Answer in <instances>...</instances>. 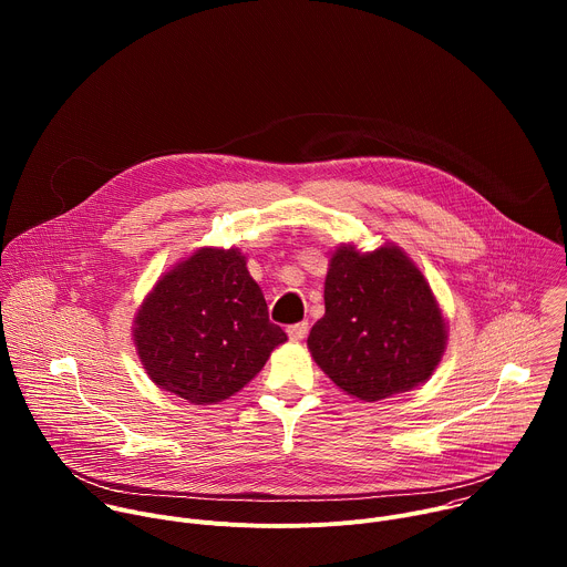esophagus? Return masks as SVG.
I'll return each instance as SVG.
<instances>
[{
    "instance_id": "1",
    "label": "esophagus",
    "mask_w": 567,
    "mask_h": 567,
    "mask_svg": "<svg viewBox=\"0 0 567 567\" xmlns=\"http://www.w3.org/2000/svg\"><path fill=\"white\" fill-rule=\"evenodd\" d=\"M309 332V322L307 320H300V322H293V326L287 328V334L291 341H302Z\"/></svg>"
}]
</instances>
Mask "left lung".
<instances>
[{
    "mask_svg": "<svg viewBox=\"0 0 567 567\" xmlns=\"http://www.w3.org/2000/svg\"><path fill=\"white\" fill-rule=\"evenodd\" d=\"M341 390L379 401L413 390L437 368L446 322L422 271L396 247H341L326 278V316L307 339Z\"/></svg>",
    "mask_w": 567,
    "mask_h": 567,
    "instance_id": "8db88e82",
    "label": "left lung"
}]
</instances>
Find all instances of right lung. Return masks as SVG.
<instances>
[{"mask_svg":"<svg viewBox=\"0 0 567 567\" xmlns=\"http://www.w3.org/2000/svg\"><path fill=\"white\" fill-rule=\"evenodd\" d=\"M150 379L190 403L245 388L287 341L237 249H199L156 282L134 320Z\"/></svg>","mask_w":567,"mask_h":567,"instance_id":"add662e5","label":"right lung"}]
</instances>
